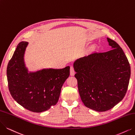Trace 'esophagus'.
Returning a JSON list of instances; mask_svg holds the SVG:
<instances>
[{
    "instance_id": "1",
    "label": "esophagus",
    "mask_w": 135,
    "mask_h": 135,
    "mask_svg": "<svg viewBox=\"0 0 135 135\" xmlns=\"http://www.w3.org/2000/svg\"><path fill=\"white\" fill-rule=\"evenodd\" d=\"M75 70H74V67L73 66H70V75L71 76H74L75 75Z\"/></svg>"
}]
</instances>
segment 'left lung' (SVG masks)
Instances as JSON below:
<instances>
[{
  "label": "left lung",
  "mask_w": 135,
  "mask_h": 135,
  "mask_svg": "<svg viewBox=\"0 0 135 135\" xmlns=\"http://www.w3.org/2000/svg\"><path fill=\"white\" fill-rule=\"evenodd\" d=\"M107 39L112 50L93 53L74 63L81 99L85 106L98 112L109 110L123 99L131 75L122 48Z\"/></svg>",
  "instance_id": "left-lung-1"
}]
</instances>
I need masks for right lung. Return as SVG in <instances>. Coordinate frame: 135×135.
I'll return each instance as SVG.
<instances>
[{"label": "right lung", "mask_w": 135, "mask_h": 135, "mask_svg": "<svg viewBox=\"0 0 135 135\" xmlns=\"http://www.w3.org/2000/svg\"><path fill=\"white\" fill-rule=\"evenodd\" d=\"M28 44L20 42L9 61L8 88L13 98L21 106L32 112H41L57 104L62 85L70 75V67L28 73L24 62Z\"/></svg>", "instance_id": "obj_1"}]
</instances>
